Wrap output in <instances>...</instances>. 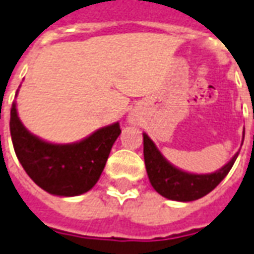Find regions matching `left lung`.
Segmentation results:
<instances>
[{
  "mask_svg": "<svg viewBox=\"0 0 254 254\" xmlns=\"http://www.w3.org/2000/svg\"><path fill=\"white\" fill-rule=\"evenodd\" d=\"M143 144H144L145 169L151 186L158 194H161L168 199L179 202L199 199L216 189L220 182L228 175L239 154L237 152L228 164L224 165L221 169L216 170L214 173L194 175L189 172H183L169 164L155 147L154 141L145 133H143Z\"/></svg>",
  "mask_w": 254,
  "mask_h": 254,
  "instance_id": "8db88e82",
  "label": "left lung"
}]
</instances>
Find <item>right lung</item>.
<instances>
[{
  "mask_svg": "<svg viewBox=\"0 0 254 254\" xmlns=\"http://www.w3.org/2000/svg\"><path fill=\"white\" fill-rule=\"evenodd\" d=\"M10 136L16 157L31 180L47 192L75 196L89 191L99 180L121 129L120 124L104 127L72 144H52L28 132L10 109Z\"/></svg>",
  "mask_w": 254,
  "mask_h": 254,
  "instance_id": "1",
  "label": "right lung"
}]
</instances>
